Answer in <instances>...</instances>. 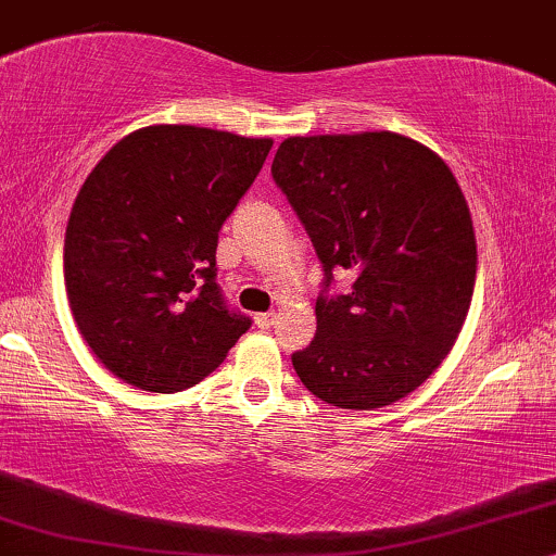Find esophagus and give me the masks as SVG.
I'll list each match as a JSON object with an SVG mask.
<instances>
[{
  "instance_id": "obj_1",
  "label": "esophagus",
  "mask_w": 556,
  "mask_h": 556,
  "mask_svg": "<svg viewBox=\"0 0 556 556\" xmlns=\"http://www.w3.org/2000/svg\"><path fill=\"white\" fill-rule=\"evenodd\" d=\"M273 321H276V312H263L255 317V325L260 327V330H270Z\"/></svg>"
}]
</instances>
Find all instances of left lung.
Segmentation results:
<instances>
[{
    "label": "left lung",
    "instance_id": "1",
    "mask_svg": "<svg viewBox=\"0 0 556 556\" xmlns=\"http://www.w3.org/2000/svg\"><path fill=\"white\" fill-rule=\"evenodd\" d=\"M273 180L325 270L317 334L293 353L299 379L342 409L387 407L441 366L467 319L477 239L441 156L392 131L291 136ZM348 269V294L326 293Z\"/></svg>",
    "mask_w": 556,
    "mask_h": 556
}]
</instances>
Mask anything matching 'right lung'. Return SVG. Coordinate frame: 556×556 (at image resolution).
<instances>
[{
  "instance_id": "1",
  "label": "right lung",
  "mask_w": 556,
  "mask_h": 556,
  "mask_svg": "<svg viewBox=\"0 0 556 556\" xmlns=\"http://www.w3.org/2000/svg\"><path fill=\"white\" fill-rule=\"evenodd\" d=\"M270 147L214 128L147 126L87 175L66 224V296L81 338L118 379L180 392L250 330L216 283V244Z\"/></svg>"
}]
</instances>
